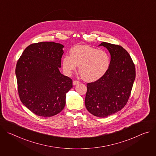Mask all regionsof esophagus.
Masks as SVG:
<instances>
[{"label": "esophagus", "instance_id": "obj_1", "mask_svg": "<svg viewBox=\"0 0 156 156\" xmlns=\"http://www.w3.org/2000/svg\"><path fill=\"white\" fill-rule=\"evenodd\" d=\"M80 83V82L78 81H76V80H74L73 81V85H76V84H79Z\"/></svg>", "mask_w": 156, "mask_h": 156}]
</instances>
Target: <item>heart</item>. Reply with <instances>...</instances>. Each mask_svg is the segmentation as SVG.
Listing matches in <instances>:
<instances>
[{"mask_svg":"<svg viewBox=\"0 0 156 156\" xmlns=\"http://www.w3.org/2000/svg\"><path fill=\"white\" fill-rule=\"evenodd\" d=\"M70 57L65 55L62 58L63 70L71 74L80 66L79 72L86 81L93 82L101 78L110 66V57L103 51H99L89 46L80 45L71 49Z\"/></svg>","mask_w":156,"mask_h":156,"instance_id":"obj_1","label":"heart"}]
</instances>
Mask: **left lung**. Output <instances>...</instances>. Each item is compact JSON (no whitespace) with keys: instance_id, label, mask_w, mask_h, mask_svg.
<instances>
[{"instance_id":"1","label":"left lung","mask_w":156,"mask_h":156,"mask_svg":"<svg viewBox=\"0 0 156 156\" xmlns=\"http://www.w3.org/2000/svg\"><path fill=\"white\" fill-rule=\"evenodd\" d=\"M101 46L110 54V66L101 78L87 84L85 105L93 115L104 118L119 112L126 104L136 71L129 54L122 46L105 42Z\"/></svg>"}]
</instances>
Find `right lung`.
<instances>
[{"mask_svg":"<svg viewBox=\"0 0 156 156\" xmlns=\"http://www.w3.org/2000/svg\"><path fill=\"white\" fill-rule=\"evenodd\" d=\"M63 46L41 42L28 46L18 59L15 74L20 99L30 111L42 117L60 113L72 80L60 71Z\"/></svg>","mask_w":156,"mask_h":156,"instance_id":"obj_1","label":"right lung"}]
</instances>
